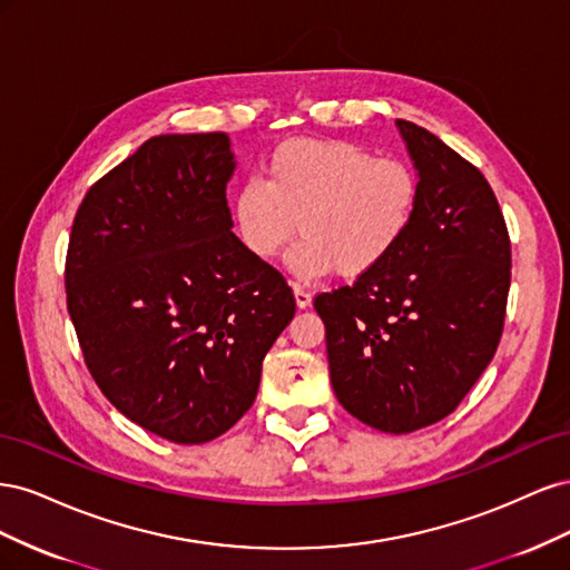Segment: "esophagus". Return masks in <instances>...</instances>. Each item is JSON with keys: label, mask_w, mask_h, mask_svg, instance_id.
<instances>
[{"label": "esophagus", "mask_w": 570, "mask_h": 570, "mask_svg": "<svg viewBox=\"0 0 570 570\" xmlns=\"http://www.w3.org/2000/svg\"><path fill=\"white\" fill-rule=\"evenodd\" d=\"M292 292H295V302H297L299 308L312 306V292L304 289L302 285H295V287H292Z\"/></svg>", "instance_id": "1"}]
</instances>
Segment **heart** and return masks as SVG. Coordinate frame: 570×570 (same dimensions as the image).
Masks as SVG:
<instances>
[{
	"label": "heart",
	"mask_w": 570,
	"mask_h": 570,
	"mask_svg": "<svg viewBox=\"0 0 570 570\" xmlns=\"http://www.w3.org/2000/svg\"><path fill=\"white\" fill-rule=\"evenodd\" d=\"M421 199L416 170L350 140L297 137L273 149L266 180L235 193L233 220L256 262H273L302 233L287 264L302 281L337 271L358 278L402 243Z\"/></svg>",
	"instance_id": "1"
}]
</instances>
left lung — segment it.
Wrapping results in <instances>:
<instances>
[{"mask_svg": "<svg viewBox=\"0 0 570 570\" xmlns=\"http://www.w3.org/2000/svg\"><path fill=\"white\" fill-rule=\"evenodd\" d=\"M396 128L419 170L416 216L381 266L314 306L340 404L402 435L450 416L492 361L511 243L485 176L425 128Z\"/></svg>", "mask_w": 570, "mask_h": 570, "instance_id": "8db88e82", "label": "left lung"}]
</instances>
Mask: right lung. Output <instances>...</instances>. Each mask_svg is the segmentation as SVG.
I'll return each instance as SVG.
<instances>
[{"label":"right lung","instance_id":"1","mask_svg":"<svg viewBox=\"0 0 570 570\" xmlns=\"http://www.w3.org/2000/svg\"><path fill=\"white\" fill-rule=\"evenodd\" d=\"M233 170L226 132L151 137L88 189L68 243V314L95 383L176 444L245 416L295 316L283 275L233 233Z\"/></svg>","mask_w":570,"mask_h":570}]
</instances>
